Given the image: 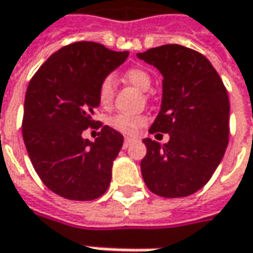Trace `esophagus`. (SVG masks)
Masks as SVG:
<instances>
[{
	"mask_svg": "<svg viewBox=\"0 0 253 253\" xmlns=\"http://www.w3.org/2000/svg\"><path fill=\"white\" fill-rule=\"evenodd\" d=\"M135 142V139L132 138H125V140H124V147L126 149L128 146H130V143H133Z\"/></svg>",
	"mask_w": 253,
	"mask_h": 253,
	"instance_id": "34e87169",
	"label": "esophagus"
}]
</instances>
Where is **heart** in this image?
Segmentation results:
<instances>
[{"mask_svg":"<svg viewBox=\"0 0 253 253\" xmlns=\"http://www.w3.org/2000/svg\"><path fill=\"white\" fill-rule=\"evenodd\" d=\"M125 81L135 86L136 89L142 91L149 90L152 86V76L146 69L139 67L129 68L125 72ZM113 94H114V81L113 76H106L99 84V101L101 106L108 107L113 101ZM146 115H133V114H117L110 120V125L114 129L120 130L125 135H135L138 130L146 125Z\"/></svg>","mask_w":253,"mask_h":253,"instance_id":"1","label":"heart"}]
</instances>
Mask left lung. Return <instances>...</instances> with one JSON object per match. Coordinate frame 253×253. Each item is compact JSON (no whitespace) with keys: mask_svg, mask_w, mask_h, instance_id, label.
I'll use <instances>...</instances> for the list:
<instances>
[{"mask_svg":"<svg viewBox=\"0 0 253 253\" xmlns=\"http://www.w3.org/2000/svg\"><path fill=\"white\" fill-rule=\"evenodd\" d=\"M138 58L164 78L162 108L149 132L170 135L163 146L143 139V181L163 198L195 194L209 182L228 145L230 101L224 83L205 55L179 44L150 48Z\"/></svg>","mask_w":253,"mask_h":253,"instance_id":"left-lung-1","label":"left lung"}]
</instances>
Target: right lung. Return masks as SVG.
Masks as SVG:
<instances>
[{"mask_svg": "<svg viewBox=\"0 0 253 253\" xmlns=\"http://www.w3.org/2000/svg\"><path fill=\"white\" fill-rule=\"evenodd\" d=\"M128 57L94 42H76L54 52L30 79L22 135L43 184L71 201H94L107 191L124 138L94 120L99 84ZM101 127L94 142L82 138Z\"/></svg>", "mask_w": 253, "mask_h": 253, "instance_id": "add662e5", "label": "right lung"}]
</instances>
